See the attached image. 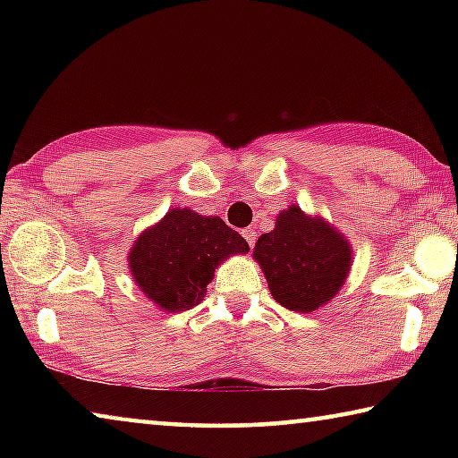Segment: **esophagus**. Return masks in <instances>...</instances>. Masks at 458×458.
Instances as JSON below:
<instances>
[{"instance_id":"1","label":"esophagus","mask_w":458,"mask_h":458,"mask_svg":"<svg viewBox=\"0 0 458 458\" xmlns=\"http://www.w3.org/2000/svg\"><path fill=\"white\" fill-rule=\"evenodd\" d=\"M242 236H244V240L248 242V246H254V240H257V232L250 230V228H246V230H242Z\"/></svg>"}]
</instances>
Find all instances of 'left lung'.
Segmentation results:
<instances>
[{
    "label": "left lung",
    "instance_id": "obj_1",
    "mask_svg": "<svg viewBox=\"0 0 458 458\" xmlns=\"http://www.w3.org/2000/svg\"><path fill=\"white\" fill-rule=\"evenodd\" d=\"M276 303L311 313L327 303L352 267V246L321 218L299 206L276 216V228L259 238L252 252Z\"/></svg>",
    "mask_w": 458,
    "mask_h": 458
}]
</instances>
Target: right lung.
<instances>
[{
	"label": "right lung",
	"instance_id": "right-lung-1",
	"mask_svg": "<svg viewBox=\"0 0 458 458\" xmlns=\"http://www.w3.org/2000/svg\"><path fill=\"white\" fill-rule=\"evenodd\" d=\"M248 252V242L218 216L175 208L131 248L129 267L147 299L177 313L201 303L216 265Z\"/></svg>",
	"mask_w": 458,
	"mask_h": 458
}]
</instances>
